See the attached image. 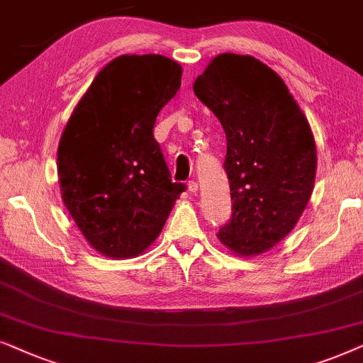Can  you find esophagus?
Masks as SVG:
<instances>
[{
    "label": "esophagus",
    "mask_w": 363,
    "mask_h": 363,
    "mask_svg": "<svg viewBox=\"0 0 363 363\" xmlns=\"http://www.w3.org/2000/svg\"><path fill=\"white\" fill-rule=\"evenodd\" d=\"M197 189H199V186H197L196 181H187V191H189L191 194H196Z\"/></svg>",
    "instance_id": "1"
}]
</instances>
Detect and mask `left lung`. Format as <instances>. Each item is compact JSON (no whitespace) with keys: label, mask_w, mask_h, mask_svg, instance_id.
<instances>
[{"label":"left lung","mask_w":363,"mask_h":363,"mask_svg":"<svg viewBox=\"0 0 363 363\" xmlns=\"http://www.w3.org/2000/svg\"><path fill=\"white\" fill-rule=\"evenodd\" d=\"M192 88L227 139L232 219L217 238L240 257L267 252L296 227L312 196L311 124L282 77L254 56H216Z\"/></svg>","instance_id":"8db88e82"}]
</instances>
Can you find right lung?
Returning <instances> with one entry per match:
<instances>
[{
  "mask_svg": "<svg viewBox=\"0 0 363 363\" xmlns=\"http://www.w3.org/2000/svg\"><path fill=\"white\" fill-rule=\"evenodd\" d=\"M181 76V65L166 56H118L98 72L61 134L62 202L91 247L106 257L141 255L186 191L169 179L152 134Z\"/></svg>",
  "mask_w": 363,
  "mask_h": 363,
  "instance_id": "right-lung-1",
  "label": "right lung"
}]
</instances>
